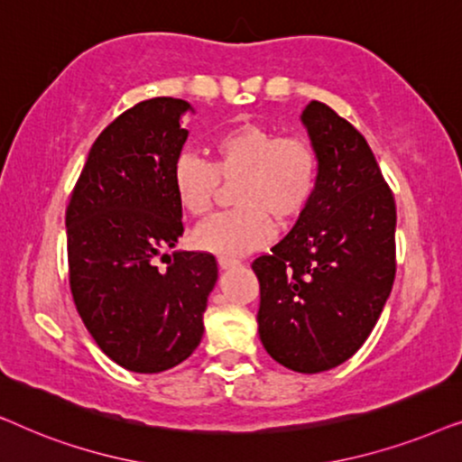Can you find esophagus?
I'll return each mask as SVG.
<instances>
[{
	"label": "esophagus",
	"mask_w": 462,
	"mask_h": 462,
	"mask_svg": "<svg viewBox=\"0 0 462 462\" xmlns=\"http://www.w3.org/2000/svg\"><path fill=\"white\" fill-rule=\"evenodd\" d=\"M237 258H231V256H218V267L220 269H233V267H239Z\"/></svg>",
	"instance_id": "esophagus-1"
}]
</instances>
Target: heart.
Here are the masks:
<instances>
[{"instance_id":"obj_1","label":"heart","mask_w":462,"mask_h":462,"mask_svg":"<svg viewBox=\"0 0 462 462\" xmlns=\"http://www.w3.org/2000/svg\"><path fill=\"white\" fill-rule=\"evenodd\" d=\"M220 179L236 180L239 208L198 226V248L220 256H244L273 236V219L292 223L311 204L319 179V160L302 136H280L254 122L231 125L212 141V163L193 153L176 157L172 185L182 210L193 217L210 212Z\"/></svg>"}]
</instances>
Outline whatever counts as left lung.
Listing matches in <instances>:
<instances>
[{
	"mask_svg": "<svg viewBox=\"0 0 462 462\" xmlns=\"http://www.w3.org/2000/svg\"><path fill=\"white\" fill-rule=\"evenodd\" d=\"M319 160L318 189L292 231L258 256V334L275 362L318 374L370 337L395 280V199L365 138L330 106L300 116Z\"/></svg>",
	"mask_w": 462,
	"mask_h": 462,
	"instance_id": "8db88e82",
	"label": "left lung"
}]
</instances>
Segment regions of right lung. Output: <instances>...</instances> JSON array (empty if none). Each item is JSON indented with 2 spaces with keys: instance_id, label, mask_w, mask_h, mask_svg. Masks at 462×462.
<instances>
[{
  "instance_id": "obj_1",
  "label": "right lung",
  "mask_w": 462,
  "mask_h": 462,
  "mask_svg": "<svg viewBox=\"0 0 462 462\" xmlns=\"http://www.w3.org/2000/svg\"><path fill=\"white\" fill-rule=\"evenodd\" d=\"M187 111V100L170 97L124 111L94 141L67 208L75 307L105 356L141 374L174 368L198 349L218 280L208 252L166 254L185 231L172 168L189 136Z\"/></svg>"
}]
</instances>
